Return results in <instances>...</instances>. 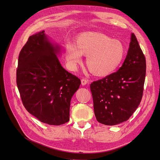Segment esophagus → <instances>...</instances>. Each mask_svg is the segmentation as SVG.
I'll return each instance as SVG.
<instances>
[{
  "label": "esophagus",
  "mask_w": 160,
  "mask_h": 160,
  "mask_svg": "<svg viewBox=\"0 0 160 160\" xmlns=\"http://www.w3.org/2000/svg\"><path fill=\"white\" fill-rule=\"evenodd\" d=\"M88 79H86V78H82V80H81V82H82V86H85V85H86L87 83H88Z\"/></svg>",
  "instance_id": "obj_1"
}]
</instances>
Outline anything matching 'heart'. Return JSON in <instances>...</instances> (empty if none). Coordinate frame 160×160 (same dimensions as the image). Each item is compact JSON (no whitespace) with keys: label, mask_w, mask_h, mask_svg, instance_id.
I'll use <instances>...</instances> for the list:
<instances>
[{"label":"heart","mask_w":160,"mask_h":160,"mask_svg":"<svg viewBox=\"0 0 160 160\" xmlns=\"http://www.w3.org/2000/svg\"><path fill=\"white\" fill-rule=\"evenodd\" d=\"M65 53L72 67L82 61V55L87 56L86 65L90 72L103 77L119 68L124 57L125 48L119 40L102 33L88 32L77 38L75 45L67 43Z\"/></svg>","instance_id":"heart-1"}]
</instances>
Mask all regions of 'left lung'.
Masks as SVG:
<instances>
[{
  "mask_svg": "<svg viewBox=\"0 0 160 160\" xmlns=\"http://www.w3.org/2000/svg\"><path fill=\"white\" fill-rule=\"evenodd\" d=\"M145 74V57L132 33L128 54L119 69L90 85L97 121L112 126L127 121L141 101Z\"/></svg>",
  "mask_w": 160,
  "mask_h": 160,
  "instance_id": "1",
  "label": "left lung"
}]
</instances>
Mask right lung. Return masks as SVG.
<instances>
[{
	"instance_id": "right-lung-1",
	"label": "right lung",
	"mask_w": 160,
	"mask_h": 160,
	"mask_svg": "<svg viewBox=\"0 0 160 160\" xmlns=\"http://www.w3.org/2000/svg\"><path fill=\"white\" fill-rule=\"evenodd\" d=\"M45 31L30 36L19 55L16 82L23 106L41 122L61 125L69 120L71 100L81 83L67 71Z\"/></svg>"
}]
</instances>
